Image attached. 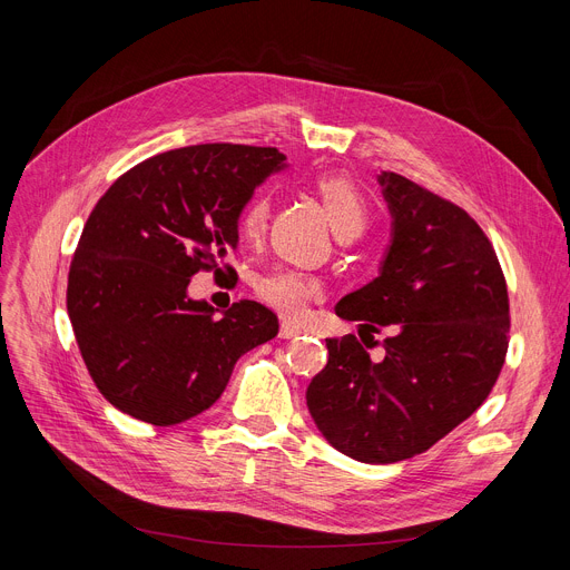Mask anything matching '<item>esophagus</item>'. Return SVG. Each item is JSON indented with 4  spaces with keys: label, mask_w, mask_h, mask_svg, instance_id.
I'll list each match as a JSON object with an SVG mask.
<instances>
[{
    "label": "esophagus",
    "mask_w": 570,
    "mask_h": 570,
    "mask_svg": "<svg viewBox=\"0 0 570 570\" xmlns=\"http://www.w3.org/2000/svg\"><path fill=\"white\" fill-rule=\"evenodd\" d=\"M302 334V327H296L294 322H283L281 324V338H296Z\"/></svg>",
    "instance_id": "34e87169"
}]
</instances>
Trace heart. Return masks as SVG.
<instances>
[{"label":"heart","instance_id":"1","mask_svg":"<svg viewBox=\"0 0 570 570\" xmlns=\"http://www.w3.org/2000/svg\"><path fill=\"white\" fill-rule=\"evenodd\" d=\"M315 187L322 197L324 208H327L336 234L341 238H352L362 234L368 220V206L357 183L347 176L332 174L317 178ZM268 206L271 202L266 193L255 195L246 206H243L238 220L243 236L257 238L264 232L268 220ZM255 289L259 294V299L271 308H276L287 317H299L306 311V306L322 294V283L313 274H304L299 268L276 266L257 278Z\"/></svg>","mask_w":570,"mask_h":570}]
</instances>
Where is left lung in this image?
Instances as JSON below:
<instances>
[{
  "label": "left lung",
  "instance_id": "1",
  "mask_svg": "<svg viewBox=\"0 0 570 570\" xmlns=\"http://www.w3.org/2000/svg\"><path fill=\"white\" fill-rule=\"evenodd\" d=\"M377 183L392 213L390 248L381 276L345 294L336 315L362 322V340L383 326L393 334L383 358L355 334L327 338L330 360L306 403L338 452L394 464L439 443L490 396L510 306L492 243L464 208L394 171Z\"/></svg>",
  "mask_w": 570,
  "mask_h": 570
}]
</instances>
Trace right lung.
<instances>
[{
  "mask_svg": "<svg viewBox=\"0 0 570 570\" xmlns=\"http://www.w3.org/2000/svg\"><path fill=\"white\" fill-rule=\"evenodd\" d=\"M283 167L276 148L187 146L144 159L97 202L69 266L67 311L118 411L155 426L195 417L220 399L238 357L278 334L266 306L243 299L215 317L187 285L199 271L223 274L243 206Z\"/></svg>",
  "mask_w": 570,
  "mask_h": 570,
  "instance_id": "1",
  "label": "right lung"
}]
</instances>
